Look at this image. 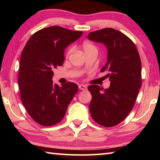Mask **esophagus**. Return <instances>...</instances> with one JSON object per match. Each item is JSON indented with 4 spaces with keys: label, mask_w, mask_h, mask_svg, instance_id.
Returning a JSON list of instances; mask_svg holds the SVG:
<instances>
[{
    "label": "esophagus",
    "mask_w": 160,
    "mask_h": 160,
    "mask_svg": "<svg viewBox=\"0 0 160 160\" xmlns=\"http://www.w3.org/2000/svg\"><path fill=\"white\" fill-rule=\"evenodd\" d=\"M78 88H79L80 90H87V87L84 85H80L78 86Z\"/></svg>",
    "instance_id": "esophagus-1"
}]
</instances>
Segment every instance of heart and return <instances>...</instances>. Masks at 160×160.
I'll use <instances>...</instances> for the list:
<instances>
[{
	"label": "heart",
	"instance_id": "obj_1",
	"mask_svg": "<svg viewBox=\"0 0 160 160\" xmlns=\"http://www.w3.org/2000/svg\"><path fill=\"white\" fill-rule=\"evenodd\" d=\"M82 48H83L84 51H85V54L91 53V52H97V51H98V50H97V47H96V46L90 42H84L82 44ZM73 50H74L73 47H70L67 50L66 56H70V54L73 52Z\"/></svg>",
	"mask_w": 160,
	"mask_h": 160
}]
</instances>
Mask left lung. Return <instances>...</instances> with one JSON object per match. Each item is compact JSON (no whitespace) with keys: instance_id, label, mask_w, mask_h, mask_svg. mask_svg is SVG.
Masks as SVG:
<instances>
[{"instance_id":"obj_1","label":"left lung","mask_w":160,"mask_h":160,"mask_svg":"<svg viewBox=\"0 0 160 160\" xmlns=\"http://www.w3.org/2000/svg\"><path fill=\"white\" fill-rule=\"evenodd\" d=\"M88 38L107 47V62L101 72L110 80L109 88L90 85L92 94L90 112L94 121L112 127L126 118L133 107L141 88V61L134 43L122 32L104 28L90 32Z\"/></svg>"}]
</instances>
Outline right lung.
Masks as SVG:
<instances>
[{
    "label": "right lung",
    "mask_w": 160,
    "mask_h": 160,
    "mask_svg": "<svg viewBox=\"0 0 160 160\" xmlns=\"http://www.w3.org/2000/svg\"><path fill=\"white\" fill-rule=\"evenodd\" d=\"M82 32L53 26L32 35L22 53L18 85L23 106L40 125L50 126L63 118L68 106L78 92L75 83L53 84V70L63 65L66 48Z\"/></svg>",
    "instance_id": "1"
}]
</instances>
